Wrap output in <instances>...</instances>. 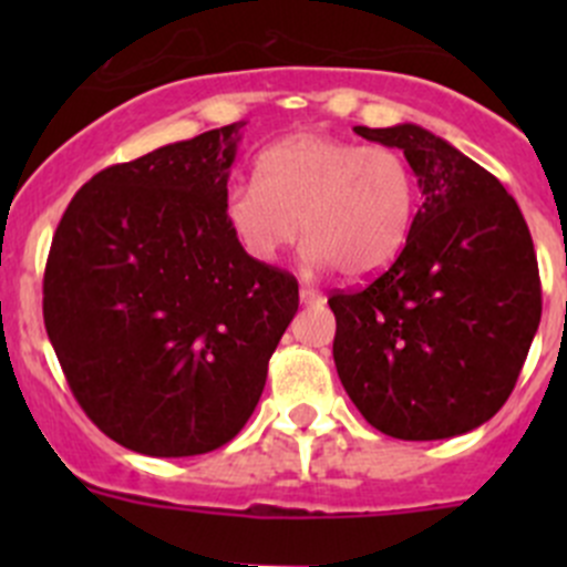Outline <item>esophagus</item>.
<instances>
[{"label":"esophagus","instance_id":"34e87169","mask_svg":"<svg viewBox=\"0 0 567 567\" xmlns=\"http://www.w3.org/2000/svg\"><path fill=\"white\" fill-rule=\"evenodd\" d=\"M299 299H301V305H307V307H320L326 301V296L316 288H301Z\"/></svg>","mask_w":567,"mask_h":567}]
</instances>
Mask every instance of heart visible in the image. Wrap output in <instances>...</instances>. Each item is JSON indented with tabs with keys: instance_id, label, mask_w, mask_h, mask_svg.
Masks as SVG:
<instances>
[{
	"instance_id": "1",
	"label": "heart",
	"mask_w": 567,
	"mask_h": 567,
	"mask_svg": "<svg viewBox=\"0 0 567 567\" xmlns=\"http://www.w3.org/2000/svg\"><path fill=\"white\" fill-rule=\"evenodd\" d=\"M416 199L414 167L398 147L290 134L260 153L257 181L227 188L221 214L251 260H277L301 225L312 266L364 279L400 255Z\"/></svg>"
}]
</instances>
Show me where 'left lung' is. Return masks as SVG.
<instances>
[{"label": "left lung", "instance_id": "obj_1", "mask_svg": "<svg viewBox=\"0 0 567 567\" xmlns=\"http://www.w3.org/2000/svg\"><path fill=\"white\" fill-rule=\"evenodd\" d=\"M353 131L403 151L422 205L398 260L329 299L337 375L386 436H461L511 398L540 323L529 227L505 186L442 136L414 123Z\"/></svg>", "mask_w": 567, "mask_h": 567}]
</instances>
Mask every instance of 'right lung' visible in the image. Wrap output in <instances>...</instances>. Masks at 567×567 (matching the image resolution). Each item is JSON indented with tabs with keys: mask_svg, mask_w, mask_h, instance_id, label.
<instances>
[{
	"mask_svg": "<svg viewBox=\"0 0 567 567\" xmlns=\"http://www.w3.org/2000/svg\"><path fill=\"white\" fill-rule=\"evenodd\" d=\"M241 125L101 169L51 241L49 340L84 414L134 453L230 442L299 310L296 277L251 260L225 225Z\"/></svg>",
	"mask_w": 567,
	"mask_h": 567,
	"instance_id": "1",
	"label": "right lung"
}]
</instances>
